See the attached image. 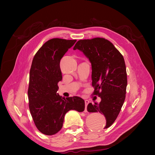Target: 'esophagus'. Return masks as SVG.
<instances>
[{"instance_id": "1", "label": "esophagus", "mask_w": 155, "mask_h": 155, "mask_svg": "<svg viewBox=\"0 0 155 155\" xmlns=\"http://www.w3.org/2000/svg\"><path fill=\"white\" fill-rule=\"evenodd\" d=\"M88 103H89V101L88 100H85V112H87V105H88Z\"/></svg>"}]
</instances>
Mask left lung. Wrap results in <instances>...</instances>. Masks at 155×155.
<instances>
[{"label":"left lung","mask_w":155,"mask_h":155,"mask_svg":"<svg viewBox=\"0 0 155 155\" xmlns=\"http://www.w3.org/2000/svg\"><path fill=\"white\" fill-rule=\"evenodd\" d=\"M76 49L90 60L92 94L101 99L100 104L90 103L87 110L104 114L106 123L103 128L107 129L116 120L125 99L127 77L124 57L111 42L100 37L79 40L74 47Z\"/></svg>","instance_id":"1"}]
</instances>
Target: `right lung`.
<instances>
[{"label":"right lung","mask_w":155,"mask_h":155,"mask_svg":"<svg viewBox=\"0 0 155 155\" xmlns=\"http://www.w3.org/2000/svg\"><path fill=\"white\" fill-rule=\"evenodd\" d=\"M76 42L50 39L37 51L32 61L28 90L29 109L36 127L46 135L55 134L61 129L68 111L85 110L82 98L74 96L65 99L57 93L58 84L62 79L60 61Z\"/></svg>","instance_id":"1"}]
</instances>
